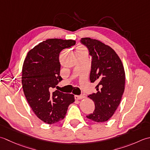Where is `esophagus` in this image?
<instances>
[{
    "instance_id": "esophagus-1",
    "label": "esophagus",
    "mask_w": 150,
    "mask_h": 150,
    "mask_svg": "<svg viewBox=\"0 0 150 150\" xmlns=\"http://www.w3.org/2000/svg\"><path fill=\"white\" fill-rule=\"evenodd\" d=\"M75 97V99H76V100H81V99H83V98H85V96H83V95H79V96H74Z\"/></svg>"
}]
</instances>
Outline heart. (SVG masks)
Wrapping results in <instances>:
<instances>
[{"instance_id": "heart-1", "label": "heart", "mask_w": 150, "mask_h": 150, "mask_svg": "<svg viewBox=\"0 0 150 150\" xmlns=\"http://www.w3.org/2000/svg\"><path fill=\"white\" fill-rule=\"evenodd\" d=\"M78 48H81V49H83V47H81V46H79V47H78Z\"/></svg>"}]
</instances>
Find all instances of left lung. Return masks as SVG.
<instances>
[{"instance_id":"obj_1","label":"left lung","mask_w":150,"mask_h":150,"mask_svg":"<svg viewBox=\"0 0 150 150\" xmlns=\"http://www.w3.org/2000/svg\"><path fill=\"white\" fill-rule=\"evenodd\" d=\"M81 43L92 56L90 80L96 82V93L88 96L95 109L87 118L96 122H104L111 118L118 107L125 88L123 65L115 50L100 41L81 38Z\"/></svg>"}]
</instances>
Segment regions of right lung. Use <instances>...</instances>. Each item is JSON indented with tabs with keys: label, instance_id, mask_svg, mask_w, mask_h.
Masks as SVG:
<instances>
[{
	"label": "right lung",
	"instance_id": "right-lung-1",
	"mask_svg": "<svg viewBox=\"0 0 150 150\" xmlns=\"http://www.w3.org/2000/svg\"><path fill=\"white\" fill-rule=\"evenodd\" d=\"M75 44L74 40L47 39L30 50L24 59L21 78L24 94L37 117L48 124L65 118L69 105L75 100L73 94L53 91L62 80L59 53Z\"/></svg>",
	"mask_w": 150,
	"mask_h": 150
}]
</instances>
